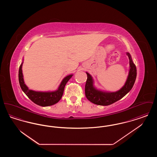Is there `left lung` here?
<instances>
[{
    "mask_svg": "<svg viewBox=\"0 0 157 157\" xmlns=\"http://www.w3.org/2000/svg\"><path fill=\"white\" fill-rule=\"evenodd\" d=\"M129 59L130 70L125 85L116 92H104L96 90L93 86L91 76L86 72L87 80L85 84V92L86 98L91 102L98 105H109L119 101L132 88L136 77V67L133 63L131 55L127 53Z\"/></svg>",
    "mask_w": 157,
    "mask_h": 157,
    "instance_id": "8db88e82",
    "label": "left lung"
}]
</instances>
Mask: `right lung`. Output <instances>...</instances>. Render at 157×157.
Here are the masks:
<instances>
[{"instance_id": "right-lung-1", "label": "right lung", "mask_w": 157, "mask_h": 157, "mask_svg": "<svg viewBox=\"0 0 157 157\" xmlns=\"http://www.w3.org/2000/svg\"><path fill=\"white\" fill-rule=\"evenodd\" d=\"M22 63L19 69V82L21 89L27 97L35 104L41 106H48L55 104L59 102L63 95L65 86L67 81L71 78L72 75L66 76L61 82L58 90L52 92H36L29 90L26 85L25 84L23 78Z\"/></svg>"}]
</instances>
